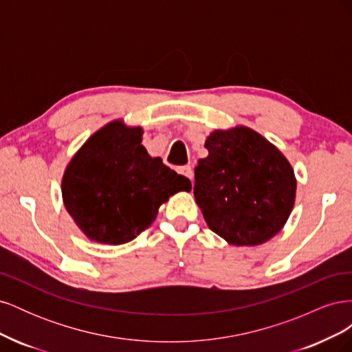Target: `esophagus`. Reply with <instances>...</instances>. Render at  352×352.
I'll return each instance as SVG.
<instances>
[{
	"mask_svg": "<svg viewBox=\"0 0 352 352\" xmlns=\"http://www.w3.org/2000/svg\"><path fill=\"white\" fill-rule=\"evenodd\" d=\"M177 173H179V175H182V176H185L186 179H189V180H190V182H192L194 173H192V168H190L189 166H182V167H179V168H177Z\"/></svg>",
	"mask_w": 352,
	"mask_h": 352,
	"instance_id": "esophagus-1",
	"label": "esophagus"
}]
</instances>
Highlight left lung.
<instances>
[{"instance_id":"left-lung-1","label":"left lung","mask_w":352,"mask_h":352,"mask_svg":"<svg viewBox=\"0 0 352 352\" xmlns=\"http://www.w3.org/2000/svg\"><path fill=\"white\" fill-rule=\"evenodd\" d=\"M206 148L194 197L208 228L236 247L272 239L295 204L296 177L287 158L247 126L211 132Z\"/></svg>"}]
</instances>
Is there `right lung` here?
Listing matches in <instances>:
<instances>
[{"label":"right lung","instance_id":"1","mask_svg":"<svg viewBox=\"0 0 352 352\" xmlns=\"http://www.w3.org/2000/svg\"><path fill=\"white\" fill-rule=\"evenodd\" d=\"M141 126L113 120L88 138L61 180L65 207L88 239L122 245L153 225L162 204L190 180L151 157Z\"/></svg>","mask_w":352,"mask_h":352}]
</instances>
